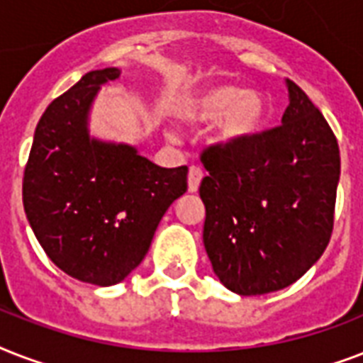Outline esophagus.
I'll return each instance as SVG.
<instances>
[{
  "label": "esophagus",
  "instance_id": "obj_1",
  "mask_svg": "<svg viewBox=\"0 0 363 363\" xmlns=\"http://www.w3.org/2000/svg\"><path fill=\"white\" fill-rule=\"evenodd\" d=\"M201 179H203V171H201V167H198V165H190V171H188V190H190V192H196Z\"/></svg>",
  "mask_w": 363,
  "mask_h": 363
}]
</instances>
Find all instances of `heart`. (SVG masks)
I'll use <instances>...</instances> for the list:
<instances>
[{"label":"heart","mask_w":363,"mask_h":363,"mask_svg":"<svg viewBox=\"0 0 363 363\" xmlns=\"http://www.w3.org/2000/svg\"><path fill=\"white\" fill-rule=\"evenodd\" d=\"M269 104L262 92L232 82H215L190 90L175 105V116L188 124H211L224 141H238L262 130Z\"/></svg>","instance_id":"1"}]
</instances>
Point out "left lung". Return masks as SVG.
Segmentation results:
<instances>
[{
    "instance_id": "1",
    "label": "left lung",
    "mask_w": 363,
    "mask_h": 363,
    "mask_svg": "<svg viewBox=\"0 0 363 363\" xmlns=\"http://www.w3.org/2000/svg\"><path fill=\"white\" fill-rule=\"evenodd\" d=\"M286 84L282 124L201 152L209 171L199 184L205 250L222 284L239 296L290 286L332 238L337 139L307 94Z\"/></svg>"
}]
</instances>
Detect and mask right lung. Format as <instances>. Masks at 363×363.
<instances>
[{
	"mask_svg": "<svg viewBox=\"0 0 363 363\" xmlns=\"http://www.w3.org/2000/svg\"><path fill=\"white\" fill-rule=\"evenodd\" d=\"M116 67L90 71L48 105L22 181L30 226L47 256L81 282L124 281L150 248L162 216L186 192L188 167L165 169L128 145L88 137L99 86Z\"/></svg>",
	"mask_w": 363,
	"mask_h": 363,
	"instance_id": "add662e5",
	"label": "right lung"
}]
</instances>
